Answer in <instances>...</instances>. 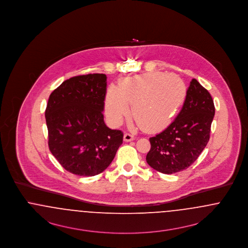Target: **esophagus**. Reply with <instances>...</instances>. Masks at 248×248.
Returning <instances> with one entry per match:
<instances>
[{"label":"esophagus","instance_id":"34e87169","mask_svg":"<svg viewBox=\"0 0 248 248\" xmlns=\"http://www.w3.org/2000/svg\"><path fill=\"white\" fill-rule=\"evenodd\" d=\"M134 140H135V137H134L133 135H131V134L126 133V134H124V141H133Z\"/></svg>","mask_w":248,"mask_h":248}]
</instances>
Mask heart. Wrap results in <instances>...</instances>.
<instances>
[{
  "instance_id": "obj_1",
  "label": "heart",
  "mask_w": 248,
  "mask_h": 248,
  "mask_svg": "<svg viewBox=\"0 0 248 248\" xmlns=\"http://www.w3.org/2000/svg\"><path fill=\"white\" fill-rule=\"evenodd\" d=\"M187 86L175 74L146 72L125 78L107 92L105 109L109 121L118 125L130 113L142 129L158 132L167 127L187 98Z\"/></svg>"
}]
</instances>
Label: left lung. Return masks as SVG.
Returning a JSON list of instances; mask_svg holds the SVG:
<instances>
[{
	"mask_svg": "<svg viewBox=\"0 0 248 248\" xmlns=\"http://www.w3.org/2000/svg\"><path fill=\"white\" fill-rule=\"evenodd\" d=\"M215 106L209 92L192 79L187 98L175 121L150 139L148 165L164 174H175L192 165L209 141Z\"/></svg>",
	"mask_w": 248,
	"mask_h": 248,
	"instance_id": "1",
	"label": "left lung"
}]
</instances>
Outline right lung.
I'll return each mask as SVG.
<instances>
[{
	"instance_id": "obj_1",
	"label": "right lung",
	"mask_w": 248,
	"mask_h": 248,
	"mask_svg": "<svg viewBox=\"0 0 248 248\" xmlns=\"http://www.w3.org/2000/svg\"><path fill=\"white\" fill-rule=\"evenodd\" d=\"M106 90V75L94 73L66 80L49 96V150L74 175L93 177L103 172L123 143V132L109 129L104 122Z\"/></svg>"
}]
</instances>
